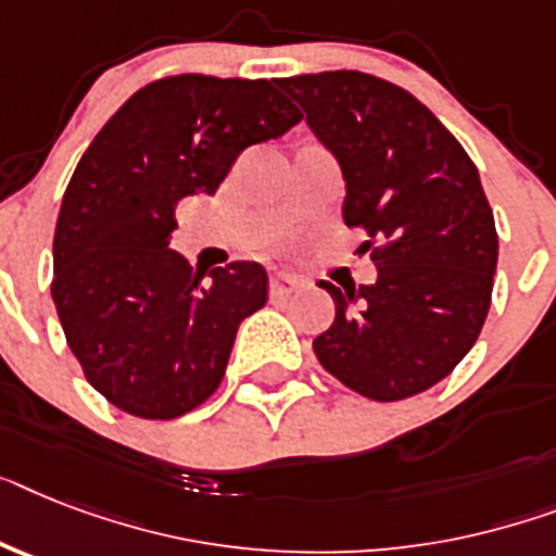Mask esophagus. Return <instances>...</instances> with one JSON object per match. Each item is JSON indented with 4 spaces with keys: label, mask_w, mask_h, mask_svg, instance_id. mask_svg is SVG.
I'll return each mask as SVG.
<instances>
[{
    "label": "esophagus",
    "mask_w": 556,
    "mask_h": 556,
    "mask_svg": "<svg viewBox=\"0 0 556 556\" xmlns=\"http://www.w3.org/2000/svg\"><path fill=\"white\" fill-rule=\"evenodd\" d=\"M301 278H298L295 273H275L273 278H269V292H273V298H283V295H292L295 289H301Z\"/></svg>",
    "instance_id": "esophagus-1"
}]
</instances>
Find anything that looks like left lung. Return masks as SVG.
Wrapping results in <instances>:
<instances>
[{
	"label": "left lung",
	"mask_w": 556,
	"mask_h": 556,
	"mask_svg": "<svg viewBox=\"0 0 556 556\" xmlns=\"http://www.w3.org/2000/svg\"><path fill=\"white\" fill-rule=\"evenodd\" d=\"M341 167L346 227H364L378 281L343 287L312 346L320 366L371 401H403L443 380L489 315L497 229L480 173L432 110L369 73L281 79ZM369 250V241H366Z\"/></svg>",
	"instance_id": "1"
}]
</instances>
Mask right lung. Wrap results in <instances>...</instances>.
I'll list each match as a JSON object with an SVG mask.
<instances>
[{
  "instance_id": "1",
  "label": "right lung",
  "mask_w": 556,
  "mask_h": 556,
  "mask_svg": "<svg viewBox=\"0 0 556 556\" xmlns=\"http://www.w3.org/2000/svg\"><path fill=\"white\" fill-rule=\"evenodd\" d=\"M301 122L267 79L169 76L132 93L81 155L53 236V304L96 392L173 420L218 389L241 320L267 304V269L192 273L169 250L176 204L213 195L250 144Z\"/></svg>"
}]
</instances>
